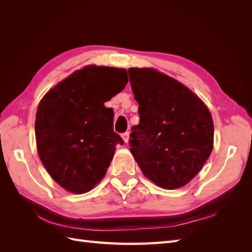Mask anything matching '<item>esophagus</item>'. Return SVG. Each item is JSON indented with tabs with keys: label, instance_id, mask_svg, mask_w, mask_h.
I'll return each instance as SVG.
<instances>
[{
	"label": "esophagus",
	"instance_id": "1",
	"mask_svg": "<svg viewBox=\"0 0 252 252\" xmlns=\"http://www.w3.org/2000/svg\"><path fill=\"white\" fill-rule=\"evenodd\" d=\"M122 138H123L125 143H128V141H129V132H124L123 134H122Z\"/></svg>",
	"mask_w": 252,
	"mask_h": 252
}]
</instances>
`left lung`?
Here are the masks:
<instances>
[{
  "label": "left lung",
  "instance_id": "8db88e82",
  "mask_svg": "<svg viewBox=\"0 0 252 252\" xmlns=\"http://www.w3.org/2000/svg\"><path fill=\"white\" fill-rule=\"evenodd\" d=\"M140 123L130 151L144 175L175 189L197 174L213 148V122L201 98L179 81L152 68H129Z\"/></svg>",
  "mask_w": 252,
  "mask_h": 252
}]
</instances>
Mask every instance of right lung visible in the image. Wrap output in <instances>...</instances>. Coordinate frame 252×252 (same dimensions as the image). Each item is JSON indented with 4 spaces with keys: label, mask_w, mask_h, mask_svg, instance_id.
Wrapping results in <instances>:
<instances>
[{
    "label": "right lung",
    "mask_w": 252,
    "mask_h": 252,
    "mask_svg": "<svg viewBox=\"0 0 252 252\" xmlns=\"http://www.w3.org/2000/svg\"><path fill=\"white\" fill-rule=\"evenodd\" d=\"M128 82L122 68L89 65L44 95L36 111L35 140L45 168L60 186L85 193L107 171L116 146L112 108L104 103Z\"/></svg>",
    "instance_id": "obj_1"
}]
</instances>
